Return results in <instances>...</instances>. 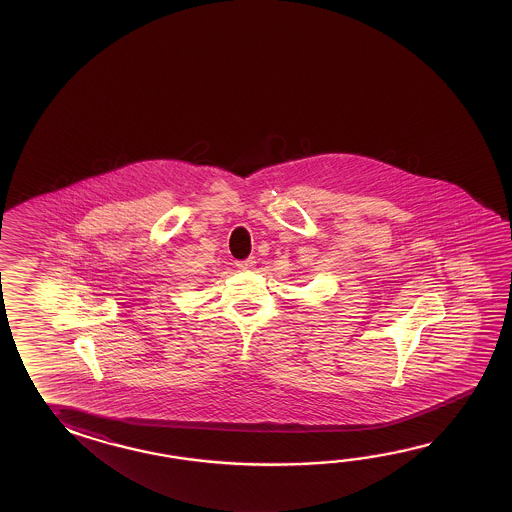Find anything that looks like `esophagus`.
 Instances as JSON below:
<instances>
[{"label":"esophagus","mask_w":512,"mask_h":512,"mask_svg":"<svg viewBox=\"0 0 512 512\" xmlns=\"http://www.w3.org/2000/svg\"><path fill=\"white\" fill-rule=\"evenodd\" d=\"M255 264H257L255 257H248V259H244V261L237 262V268H239V270H244V272H248V270H253V268H255Z\"/></svg>","instance_id":"34e87169"}]
</instances>
